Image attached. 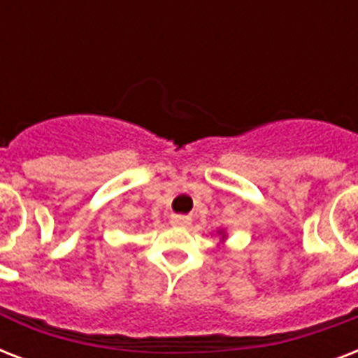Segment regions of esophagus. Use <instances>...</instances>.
<instances>
[{
	"label": "esophagus",
	"instance_id": "34e87169",
	"mask_svg": "<svg viewBox=\"0 0 358 358\" xmlns=\"http://www.w3.org/2000/svg\"><path fill=\"white\" fill-rule=\"evenodd\" d=\"M191 219L187 215H173L171 217V223L173 224H178V227H184V224H189Z\"/></svg>",
	"mask_w": 358,
	"mask_h": 358
}]
</instances>
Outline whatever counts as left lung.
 <instances>
[{"label": "left lung", "mask_w": 358, "mask_h": 358, "mask_svg": "<svg viewBox=\"0 0 358 358\" xmlns=\"http://www.w3.org/2000/svg\"><path fill=\"white\" fill-rule=\"evenodd\" d=\"M217 234H219V238H221V239H219V241H221V243H223L224 239H227V232H224V230L219 229V230H217Z\"/></svg>", "instance_id": "1"}]
</instances>
